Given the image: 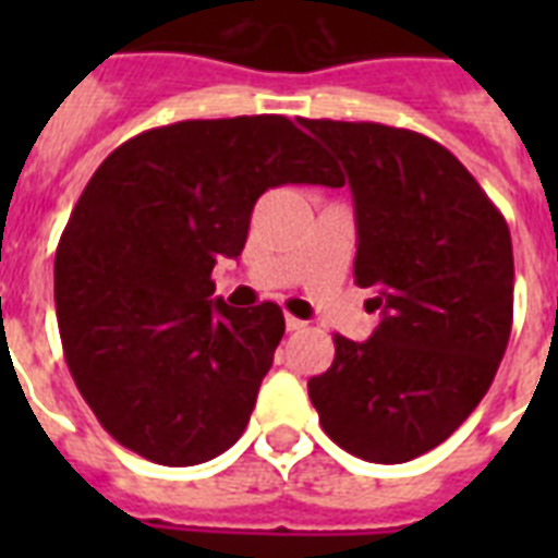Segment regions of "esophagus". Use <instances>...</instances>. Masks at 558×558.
I'll list each match as a JSON object with an SVG mask.
<instances>
[{
  "label": "esophagus",
  "instance_id": "esophagus-1",
  "mask_svg": "<svg viewBox=\"0 0 558 558\" xmlns=\"http://www.w3.org/2000/svg\"><path fill=\"white\" fill-rule=\"evenodd\" d=\"M306 324L301 322V318H295V315H287V330L289 332H298V330H304Z\"/></svg>",
  "mask_w": 558,
  "mask_h": 558
}]
</instances>
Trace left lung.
Listing matches in <instances>:
<instances>
[{"label": "left lung", "mask_w": 558, "mask_h": 558, "mask_svg": "<svg viewBox=\"0 0 558 558\" xmlns=\"http://www.w3.org/2000/svg\"><path fill=\"white\" fill-rule=\"evenodd\" d=\"M348 170L356 208L353 278L381 322L336 336L306 381L332 442L371 463L440 446L484 399L512 330V240L475 177L432 138L371 121H310Z\"/></svg>", "instance_id": "obj_1"}]
</instances>
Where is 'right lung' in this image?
<instances>
[{
  "instance_id": "obj_1",
  "label": "right lung",
  "mask_w": 558,
  "mask_h": 558,
  "mask_svg": "<svg viewBox=\"0 0 558 558\" xmlns=\"http://www.w3.org/2000/svg\"><path fill=\"white\" fill-rule=\"evenodd\" d=\"M332 173L283 116L156 126L95 170L57 245L54 304L74 385L121 446L196 466L240 440L287 324L271 301L210 298V271L243 252L269 187Z\"/></svg>"
}]
</instances>
